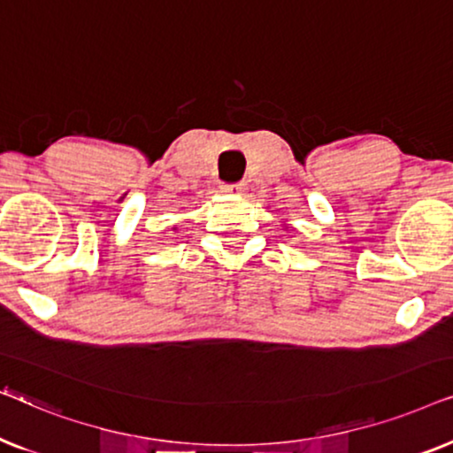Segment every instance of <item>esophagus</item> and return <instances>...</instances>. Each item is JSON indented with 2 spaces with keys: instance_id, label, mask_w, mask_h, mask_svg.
Masks as SVG:
<instances>
[{
  "instance_id": "1",
  "label": "esophagus",
  "mask_w": 453,
  "mask_h": 453,
  "mask_svg": "<svg viewBox=\"0 0 453 453\" xmlns=\"http://www.w3.org/2000/svg\"><path fill=\"white\" fill-rule=\"evenodd\" d=\"M243 189H245L243 183H225V185H222V191H226V194H241Z\"/></svg>"
}]
</instances>
